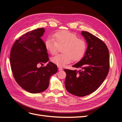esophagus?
<instances>
[{
    "label": "esophagus",
    "mask_w": 122,
    "mask_h": 122,
    "mask_svg": "<svg viewBox=\"0 0 122 122\" xmlns=\"http://www.w3.org/2000/svg\"><path fill=\"white\" fill-rule=\"evenodd\" d=\"M58 70H59V71H61V70H62V69H62L61 67H59V66H58Z\"/></svg>",
    "instance_id": "obj_1"
}]
</instances>
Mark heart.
Wrapping results in <instances>:
<instances>
[{"instance_id": "b5f03b06", "label": "heart", "mask_w": 122, "mask_h": 122, "mask_svg": "<svg viewBox=\"0 0 122 122\" xmlns=\"http://www.w3.org/2000/svg\"><path fill=\"white\" fill-rule=\"evenodd\" d=\"M54 40L47 39L45 42L46 50L51 54H55L59 47H62L63 53L55 55L51 61L59 67H63L73 61H78L81 59L86 52L87 45L85 41L75 33L63 30L56 32L53 35Z\"/></svg>"}]
</instances>
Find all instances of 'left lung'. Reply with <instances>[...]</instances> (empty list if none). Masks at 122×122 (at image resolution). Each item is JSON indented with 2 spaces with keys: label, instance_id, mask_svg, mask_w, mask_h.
<instances>
[{
  "label": "left lung",
  "instance_id": "8db88e82",
  "mask_svg": "<svg viewBox=\"0 0 122 122\" xmlns=\"http://www.w3.org/2000/svg\"><path fill=\"white\" fill-rule=\"evenodd\" d=\"M87 48L81 60L72 67L79 70L64 69L65 87L73 95L83 97L96 91L104 81L109 70L108 48L101 40L91 33L82 31Z\"/></svg>",
  "mask_w": 122,
  "mask_h": 122
}]
</instances>
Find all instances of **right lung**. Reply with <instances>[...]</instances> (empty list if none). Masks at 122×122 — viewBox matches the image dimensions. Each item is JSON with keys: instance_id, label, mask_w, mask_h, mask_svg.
I'll return each mask as SVG.
<instances>
[{"instance_id": "right-lung-1", "label": "right lung", "mask_w": 122, "mask_h": 122, "mask_svg": "<svg viewBox=\"0 0 122 122\" xmlns=\"http://www.w3.org/2000/svg\"><path fill=\"white\" fill-rule=\"evenodd\" d=\"M45 30L37 28L27 32L17 40L12 47L10 64L16 81L24 90L39 93L49 86L50 77L57 71V67L49 62L45 43L41 39Z\"/></svg>"}]
</instances>
